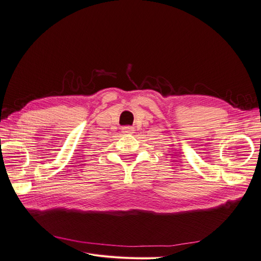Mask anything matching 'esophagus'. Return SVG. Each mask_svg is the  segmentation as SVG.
Instances as JSON below:
<instances>
[{"label": "esophagus", "instance_id": "1", "mask_svg": "<svg viewBox=\"0 0 261 261\" xmlns=\"http://www.w3.org/2000/svg\"><path fill=\"white\" fill-rule=\"evenodd\" d=\"M134 127H132V126H124V127L122 128V132L124 133V134H132V133H134Z\"/></svg>", "mask_w": 261, "mask_h": 261}]
</instances>
